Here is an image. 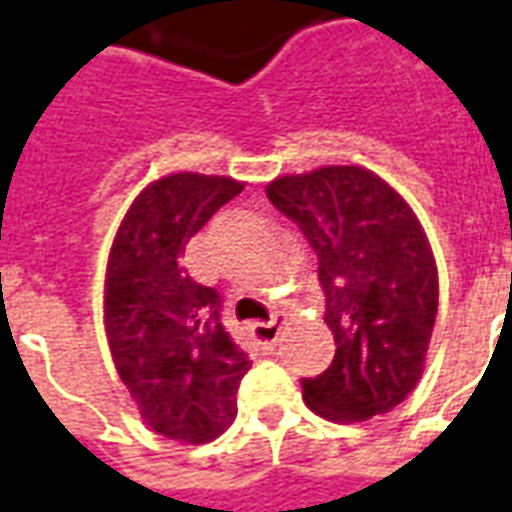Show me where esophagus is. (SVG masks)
<instances>
[{
  "label": "esophagus",
  "mask_w": 512,
  "mask_h": 512,
  "mask_svg": "<svg viewBox=\"0 0 512 512\" xmlns=\"http://www.w3.org/2000/svg\"><path fill=\"white\" fill-rule=\"evenodd\" d=\"M255 344H260L263 350H274L276 342H279V317H271L268 323H255L249 328Z\"/></svg>",
  "instance_id": "esophagus-1"
}]
</instances>
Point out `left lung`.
<instances>
[{
    "label": "left lung",
    "mask_w": 512,
    "mask_h": 512,
    "mask_svg": "<svg viewBox=\"0 0 512 512\" xmlns=\"http://www.w3.org/2000/svg\"><path fill=\"white\" fill-rule=\"evenodd\" d=\"M317 255L336 355L301 380L309 410L366 420L407 399L437 320V266L412 208L372 170L331 165L268 184Z\"/></svg>",
    "instance_id": "8db88e82"
}]
</instances>
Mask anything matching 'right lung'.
<instances>
[{
	"mask_svg": "<svg viewBox=\"0 0 512 512\" xmlns=\"http://www.w3.org/2000/svg\"><path fill=\"white\" fill-rule=\"evenodd\" d=\"M244 189L225 176L173 173L140 192L113 238L105 328L121 382L151 429L208 442L236 418L252 361L222 325V298L181 266L184 246Z\"/></svg>",
	"mask_w": 512,
	"mask_h": 512,
	"instance_id": "right-lung-1",
	"label": "right lung"
}]
</instances>
